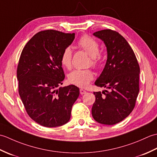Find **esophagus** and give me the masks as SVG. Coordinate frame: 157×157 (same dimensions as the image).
<instances>
[{
	"label": "esophagus",
	"instance_id": "1",
	"mask_svg": "<svg viewBox=\"0 0 157 157\" xmlns=\"http://www.w3.org/2000/svg\"><path fill=\"white\" fill-rule=\"evenodd\" d=\"M79 92H80V94H82V95H83V94H86V90H84V89H82V88H81L80 90H79Z\"/></svg>",
	"mask_w": 157,
	"mask_h": 157
}]
</instances>
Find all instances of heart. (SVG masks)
Listing matches in <instances>:
<instances>
[{
  "label": "heart",
  "instance_id": "1",
  "mask_svg": "<svg viewBox=\"0 0 157 157\" xmlns=\"http://www.w3.org/2000/svg\"><path fill=\"white\" fill-rule=\"evenodd\" d=\"M79 48L84 50L91 56L90 64L97 68L101 65L102 58L100 55V46L98 42L91 36L84 35L78 41ZM61 63L67 69H71L72 64V51L70 47H66L61 55ZM94 78L93 73L90 69H75L68 75V79L71 84L81 88H85Z\"/></svg>",
  "mask_w": 157,
  "mask_h": 157
}]
</instances>
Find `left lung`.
Returning a JSON list of instances; mask_svg holds the SVG:
<instances>
[{
    "label": "left lung",
    "mask_w": 157,
    "mask_h": 157,
    "mask_svg": "<svg viewBox=\"0 0 157 157\" xmlns=\"http://www.w3.org/2000/svg\"><path fill=\"white\" fill-rule=\"evenodd\" d=\"M94 35L105 42L107 50L105 67L94 84L109 91L94 92L96 100L92 114L100 123L114 125L135 107L140 90V66L134 51L118 32L107 29Z\"/></svg>",
    "instance_id": "8db88e82"
}]
</instances>
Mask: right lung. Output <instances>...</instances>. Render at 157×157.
I'll return each mask as SVG.
<instances>
[{
    "mask_svg": "<svg viewBox=\"0 0 157 157\" xmlns=\"http://www.w3.org/2000/svg\"><path fill=\"white\" fill-rule=\"evenodd\" d=\"M75 34L54 29L38 32L23 48L17 69L19 94L28 115L48 128L69 121L73 103L79 95L74 85L60 87L65 73L61 55Z\"/></svg>",
    "mask_w": 157,
    "mask_h": 157,
    "instance_id": "obj_1",
    "label": "right lung"
}]
</instances>
